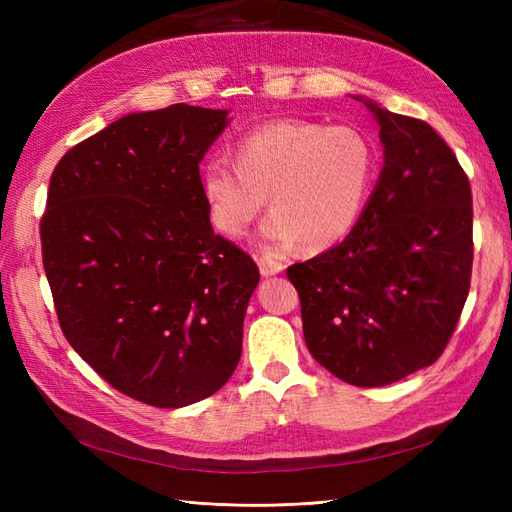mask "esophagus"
<instances>
[{"label":"esophagus","mask_w":512,"mask_h":512,"mask_svg":"<svg viewBox=\"0 0 512 512\" xmlns=\"http://www.w3.org/2000/svg\"><path fill=\"white\" fill-rule=\"evenodd\" d=\"M257 266H259V273H262V277H273L284 270V264L275 262V259H270V257H259Z\"/></svg>","instance_id":"34e87169"}]
</instances>
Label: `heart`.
<instances>
[{"mask_svg": "<svg viewBox=\"0 0 512 512\" xmlns=\"http://www.w3.org/2000/svg\"><path fill=\"white\" fill-rule=\"evenodd\" d=\"M376 173V149L354 127L275 121L235 145V165L209 158L200 189L217 231L248 233L266 195L273 213L262 224L270 248H328L352 231Z\"/></svg>", "mask_w": 512, "mask_h": 512, "instance_id": "b5f03b06", "label": "heart"}]
</instances>
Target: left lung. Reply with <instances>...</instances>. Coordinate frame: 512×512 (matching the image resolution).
I'll return each instance as SVG.
<instances>
[{
	"label": "left lung",
	"mask_w": 512,
	"mask_h": 512,
	"mask_svg": "<svg viewBox=\"0 0 512 512\" xmlns=\"http://www.w3.org/2000/svg\"><path fill=\"white\" fill-rule=\"evenodd\" d=\"M365 103L383 169L341 244L288 268L314 361L356 387H383L438 361L469 297L471 184L418 118Z\"/></svg>",
	"instance_id": "8db88e82"
}]
</instances>
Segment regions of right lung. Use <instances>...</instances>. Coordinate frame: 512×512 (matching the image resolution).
Listing matches in <instances>:
<instances>
[{"mask_svg":"<svg viewBox=\"0 0 512 512\" xmlns=\"http://www.w3.org/2000/svg\"><path fill=\"white\" fill-rule=\"evenodd\" d=\"M228 110L118 118L65 154L41 220L65 339L114 389L160 409L209 398L242 356L259 270L215 235L200 162Z\"/></svg>","mask_w":512,"mask_h":512,"instance_id":"obj_1","label":"right lung"}]
</instances>
